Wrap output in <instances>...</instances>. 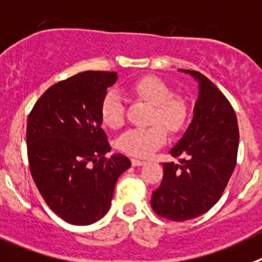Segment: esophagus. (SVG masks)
<instances>
[{
    "mask_svg": "<svg viewBox=\"0 0 262 262\" xmlns=\"http://www.w3.org/2000/svg\"><path fill=\"white\" fill-rule=\"evenodd\" d=\"M132 164H133L134 167L142 166V164H145V160H141V159H137V158H133V159H132Z\"/></svg>",
    "mask_w": 262,
    "mask_h": 262,
    "instance_id": "esophagus-1",
    "label": "esophagus"
}]
</instances>
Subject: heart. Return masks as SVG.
Listing matches in <instances>:
<instances>
[{
	"label": "heart",
	"instance_id": "1",
	"mask_svg": "<svg viewBox=\"0 0 262 262\" xmlns=\"http://www.w3.org/2000/svg\"><path fill=\"white\" fill-rule=\"evenodd\" d=\"M126 91L152 105L148 122L155 124L142 129H130L119 137L117 147L125 154L136 158H146L163 145L166 130L178 133L188 119V103L180 95L172 94V89L163 79L155 75H143L126 86ZM124 102L115 91H110L100 104V119L110 129H119L124 124ZM158 124H157L156 122ZM164 126L162 127L160 124Z\"/></svg>",
	"mask_w": 262,
	"mask_h": 262
}]
</instances>
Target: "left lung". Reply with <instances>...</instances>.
Returning <instances> with one entry per match:
<instances>
[{"label": "left lung", "instance_id": "left-lung-1", "mask_svg": "<svg viewBox=\"0 0 262 262\" xmlns=\"http://www.w3.org/2000/svg\"><path fill=\"white\" fill-rule=\"evenodd\" d=\"M199 82L193 120L169 154L179 163L163 164V179L152 192L158 215L183 222L210 210L236 166L239 128L235 111L204 74L180 69Z\"/></svg>", "mask_w": 262, "mask_h": 262}]
</instances>
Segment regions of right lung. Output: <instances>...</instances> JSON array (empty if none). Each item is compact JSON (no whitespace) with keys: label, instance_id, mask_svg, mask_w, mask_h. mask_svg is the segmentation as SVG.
I'll use <instances>...</instances> for the list:
<instances>
[{"label":"right lung","instance_id":"1","mask_svg":"<svg viewBox=\"0 0 262 262\" xmlns=\"http://www.w3.org/2000/svg\"><path fill=\"white\" fill-rule=\"evenodd\" d=\"M115 72H83L49 87L27 121L30 171L52 211L72 225H91L110 210L115 185L130 160L111 151L100 104Z\"/></svg>","mask_w":262,"mask_h":262}]
</instances>
